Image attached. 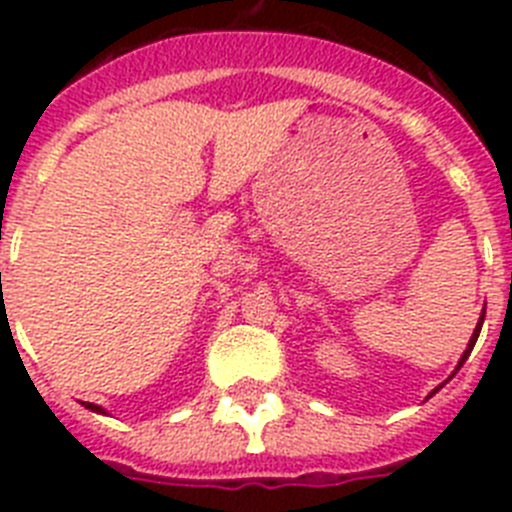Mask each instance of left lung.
Instances as JSON below:
<instances>
[{
	"label": "left lung",
	"mask_w": 512,
	"mask_h": 512,
	"mask_svg": "<svg viewBox=\"0 0 512 512\" xmlns=\"http://www.w3.org/2000/svg\"><path fill=\"white\" fill-rule=\"evenodd\" d=\"M482 323H485V310H482V318H479L477 328H474L472 338H469V346H467V351H464V354H461V359H459V366H456V369H461V364H464V361H467V356H469V354H472V348H474V343H477V338H479V330H482Z\"/></svg>",
	"instance_id": "obj_1"
}]
</instances>
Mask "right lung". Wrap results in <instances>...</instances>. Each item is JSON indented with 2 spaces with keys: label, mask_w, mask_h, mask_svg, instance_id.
Listing matches in <instances>:
<instances>
[{
  "label": "right lung",
  "mask_w": 512,
  "mask_h": 512,
  "mask_svg": "<svg viewBox=\"0 0 512 512\" xmlns=\"http://www.w3.org/2000/svg\"><path fill=\"white\" fill-rule=\"evenodd\" d=\"M84 405H87V408H89V410H94V413H104V410H102V408H99V405H92V402H84Z\"/></svg>",
  "instance_id": "obj_1"
}]
</instances>
